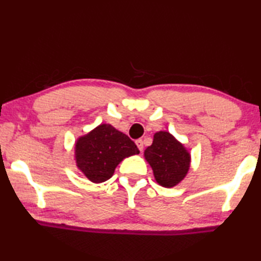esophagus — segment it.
Listing matches in <instances>:
<instances>
[{
    "mask_svg": "<svg viewBox=\"0 0 261 261\" xmlns=\"http://www.w3.org/2000/svg\"><path fill=\"white\" fill-rule=\"evenodd\" d=\"M136 144H137V146H138L139 151L143 152V151H144V141H143V139L136 140Z\"/></svg>",
    "mask_w": 261,
    "mask_h": 261,
    "instance_id": "1",
    "label": "esophagus"
}]
</instances>
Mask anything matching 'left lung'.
<instances>
[{"instance_id": "left-lung-1", "label": "left lung", "mask_w": 261, "mask_h": 261, "mask_svg": "<svg viewBox=\"0 0 261 261\" xmlns=\"http://www.w3.org/2000/svg\"><path fill=\"white\" fill-rule=\"evenodd\" d=\"M144 154L152 167L156 182L165 188L178 184L189 170V153L169 132H156L153 144L145 149Z\"/></svg>"}]
</instances>
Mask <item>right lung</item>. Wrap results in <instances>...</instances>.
Here are the masks:
<instances>
[{
    "label": "right lung",
    "instance_id": "add662e5",
    "mask_svg": "<svg viewBox=\"0 0 261 261\" xmlns=\"http://www.w3.org/2000/svg\"><path fill=\"white\" fill-rule=\"evenodd\" d=\"M138 153L134 141L110 124L99 125L76 144L77 166L93 183L109 179L123 159Z\"/></svg>",
    "mask_w": 261,
    "mask_h": 261
}]
</instances>
